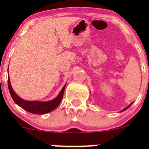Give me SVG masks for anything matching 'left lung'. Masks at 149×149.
I'll list each match as a JSON object with an SVG mask.
<instances>
[{"label":"left lung","instance_id":"left-lung-1","mask_svg":"<svg viewBox=\"0 0 149 149\" xmlns=\"http://www.w3.org/2000/svg\"><path fill=\"white\" fill-rule=\"evenodd\" d=\"M132 104H130V105H129V106L128 107H126V108H125V109H123V111H125V110H126V109H128V108L129 107H130V105H131Z\"/></svg>","mask_w":149,"mask_h":149}]
</instances>
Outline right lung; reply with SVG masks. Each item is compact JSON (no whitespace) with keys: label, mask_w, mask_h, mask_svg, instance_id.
I'll return each instance as SVG.
<instances>
[{"label":"right lung","mask_w":149,"mask_h":149,"mask_svg":"<svg viewBox=\"0 0 149 149\" xmlns=\"http://www.w3.org/2000/svg\"><path fill=\"white\" fill-rule=\"evenodd\" d=\"M8 86L9 92L11 96L12 99L14 101V102L17 104L19 107L23 108L25 110L28 111L29 112H31L33 114H38V115H43V114L47 113L54 110L59 105L63 97L64 90H65V85L61 90L59 95L54 100L49 102H38V101H26V100H22L19 97H18L17 94L13 91L10 85L9 77L8 78Z\"/></svg>","instance_id":"add662e5"}]
</instances>
